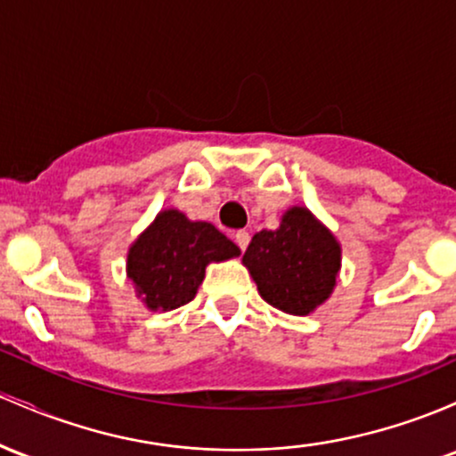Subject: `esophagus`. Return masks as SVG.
I'll use <instances>...</instances> for the list:
<instances>
[{"instance_id": "34e87169", "label": "esophagus", "mask_w": 456, "mask_h": 456, "mask_svg": "<svg viewBox=\"0 0 456 456\" xmlns=\"http://www.w3.org/2000/svg\"><path fill=\"white\" fill-rule=\"evenodd\" d=\"M234 241H237L239 248H241V252H245V248L249 245V232H248V230H237V232H234Z\"/></svg>"}]
</instances>
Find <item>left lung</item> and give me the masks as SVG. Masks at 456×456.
I'll return each mask as SVG.
<instances>
[{"label": "left lung", "instance_id": "1", "mask_svg": "<svg viewBox=\"0 0 456 456\" xmlns=\"http://www.w3.org/2000/svg\"><path fill=\"white\" fill-rule=\"evenodd\" d=\"M243 263L267 304L304 316L334 290L340 245L308 208L295 207L284 215L278 230L254 234Z\"/></svg>", "mask_w": 456, "mask_h": 456}]
</instances>
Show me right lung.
Wrapping results in <instances>:
<instances>
[{"instance_id": "1", "label": "right lung", "mask_w": 456, "mask_h": 456, "mask_svg": "<svg viewBox=\"0 0 456 456\" xmlns=\"http://www.w3.org/2000/svg\"><path fill=\"white\" fill-rule=\"evenodd\" d=\"M241 254L213 224L163 211L131 245L126 271L151 310H174L196 297L208 263Z\"/></svg>"}]
</instances>
